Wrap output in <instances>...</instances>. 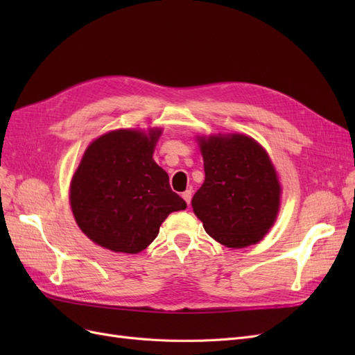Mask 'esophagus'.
I'll return each instance as SVG.
<instances>
[{"instance_id":"esophagus-1","label":"esophagus","mask_w":355,"mask_h":355,"mask_svg":"<svg viewBox=\"0 0 355 355\" xmlns=\"http://www.w3.org/2000/svg\"><path fill=\"white\" fill-rule=\"evenodd\" d=\"M182 198L187 201L188 206H191V200H192V192L189 189H187L185 192H182Z\"/></svg>"}]
</instances>
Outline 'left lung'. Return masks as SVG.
Returning <instances> with one entry per match:
<instances>
[{
	"mask_svg": "<svg viewBox=\"0 0 355 355\" xmlns=\"http://www.w3.org/2000/svg\"><path fill=\"white\" fill-rule=\"evenodd\" d=\"M206 179L192 209L211 239L228 247L259 241L280 207V184L265 149L244 135L200 139Z\"/></svg>",
	"mask_w": 355,
	"mask_h": 355,
	"instance_id": "8db88e82",
	"label": "left lung"
}]
</instances>
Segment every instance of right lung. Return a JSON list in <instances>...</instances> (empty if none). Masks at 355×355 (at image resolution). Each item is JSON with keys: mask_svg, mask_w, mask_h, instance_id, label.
<instances>
[{"mask_svg": "<svg viewBox=\"0 0 355 355\" xmlns=\"http://www.w3.org/2000/svg\"><path fill=\"white\" fill-rule=\"evenodd\" d=\"M159 130H115L85 149L71 182V207L81 231L105 249L135 254L187 202L153 159Z\"/></svg>", "mask_w": 355, "mask_h": 355, "instance_id": "add662e5", "label": "right lung"}]
</instances>
